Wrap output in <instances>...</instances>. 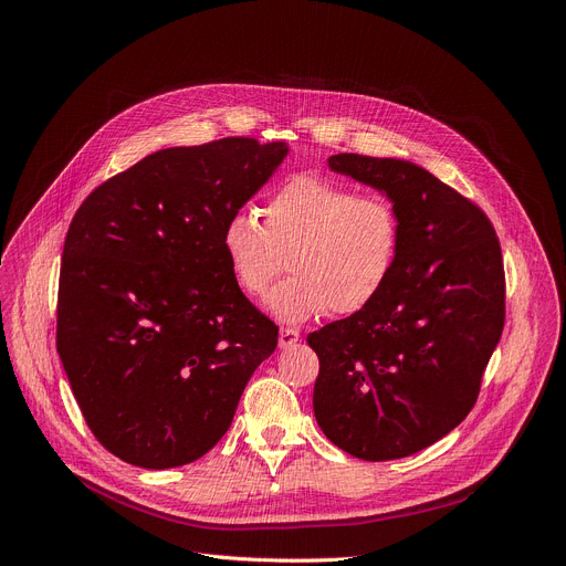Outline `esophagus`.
<instances>
[{
  "instance_id": "34e87169",
  "label": "esophagus",
  "mask_w": 566,
  "mask_h": 566,
  "mask_svg": "<svg viewBox=\"0 0 566 566\" xmlns=\"http://www.w3.org/2000/svg\"><path fill=\"white\" fill-rule=\"evenodd\" d=\"M298 339H301V333H298V331H293V328H282V331H280V346H282V348L293 346Z\"/></svg>"
}]
</instances>
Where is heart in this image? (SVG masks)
I'll return each mask as SVG.
<instances>
[{
  "instance_id": "b5f03b06",
  "label": "heart",
  "mask_w": 566,
  "mask_h": 566,
  "mask_svg": "<svg viewBox=\"0 0 566 566\" xmlns=\"http://www.w3.org/2000/svg\"><path fill=\"white\" fill-rule=\"evenodd\" d=\"M403 243L397 206L380 195L316 174H295L268 195L261 220L233 211L220 248L233 282L259 298L286 265L293 271L268 298L282 323L333 312L358 314L388 286Z\"/></svg>"
}]
</instances>
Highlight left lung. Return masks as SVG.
I'll use <instances>...</instances> for the list:
<instances>
[{
  "mask_svg": "<svg viewBox=\"0 0 566 566\" xmlns=\"http://www.w3.org/2000/svg\"><path fill=\"white\" fill-rule=\"evenodd\" d=\"M328 165L397 206L403 243L369 307L310 333L314 415L350 457L403 459L448 436L478 401L504 328L500 243L482 208L424 167L358 154Z\"/></svg>",
  "mask_w": 566,
  "mask_h": 566,
  "instance_id": "8db88e82",
  "label": "left lung"
}]
</instances>
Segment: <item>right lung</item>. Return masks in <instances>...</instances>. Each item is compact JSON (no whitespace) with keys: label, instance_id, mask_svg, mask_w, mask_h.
<instances>
[{"label":"right lung","instance_id":"obj_1","mask_svg":"<svg viewBox=\"0 0 566 566\" xmlns=\"http://www.w3.org/2000/svg\"><path fill=\"white\" fill-rule=\"evenodd\" d=\"M286 154L252 137L163 148L77 208L56 353L88 429L122 461L165 470L203 457L275 350L277 325L233 282L220 233Z\"/></svg>","mask_w":566,"mask_h":566}]
</instances>
